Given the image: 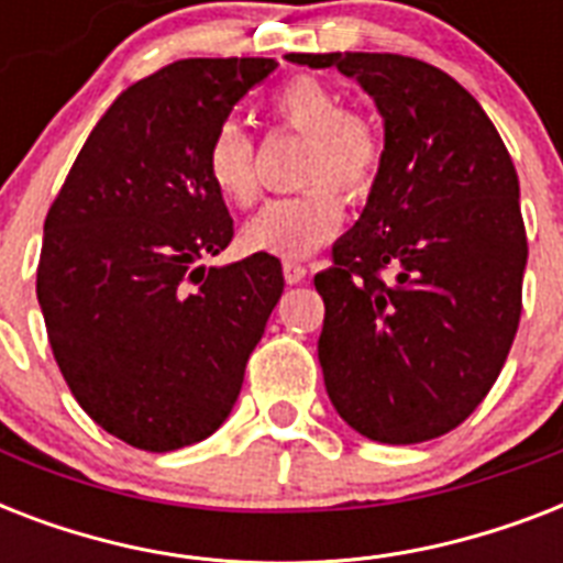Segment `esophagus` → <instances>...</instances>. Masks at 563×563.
Wrapping results in <instances>:
<instances>
[{
	"instance_id": "1",
	"label": "esophagus",
	"mask_w": 563,
	"mask_h": 563,
	"mask_svg": "<svg viewBox=\"0 0 563 563\" xmlns=\"http://www.w3.org/2000/svg\"><path fill=\"white\" fill-rule=\"evenodd\" d=\"M283 277H286V283H289V286H295V283L307 280V268H303L300 263H291V260H286V263H283Z\"/></svg>"
}]
</instances>
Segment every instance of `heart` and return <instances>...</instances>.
I'll return each mask as SVG.
<instances>
[{
    "mask_svg": "<svg viewBox=\"0 0 563 563\" xmlns=\"http://www.w3.org/2000/svg\"><path fill=\"white\" fill-rule=\"evenodd\" d=\"M272 113L277 125L307 136L300 184L309 189L265 203L245 224L242 242L260 254L309 256L342 230L344 198L338 190L360 201L376 187L385 161L383 136L365 117L347 113L330 84L309 75L274 92ZM207 178L233 207L254 203L260 192L254 140L233 119L221 122L207 145Z\"/></svg>",
    "mask_w": 563,
    "mask_h": 563,
    "instance_id": "heart-1",
    "label": "heart"
}]
</instances>
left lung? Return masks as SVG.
Instances as JSON below:
<instances>
[{"label": "left lung", "instance_id": "left-lung-1", "mask_svg": "<svg viewBox=\"0 0 563 563\" xmlns=\"http://www.w3.org/2000/svg\"><path fill=\"white\" fill-rule=\"evenodd\" d=\"M286 60L356 78L385 128L379 180L316 274L327 394L379 444L444 435L497 383L520 324L529 245L515 163L438 66L379 52Z\"/></svg>", "mask_w": 563, "mask_h": 563}]
</instances>
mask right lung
Here are the masks:
<instances>
[{
	"mask_svg": "<svg viewBox=\"0 0 563 563\" xmlns=\"http://www.w3.org/2000/svg\"><path fill=\"white\" fill-rule=\"evenodd\" d=\"M274 69L272 57H189L131 84L48 207V344L81 409L136 450H180L228 420L283 295L272 254L195 265L233 239L207 145Z\"/></svg>",
	"mask_w": 563,
	"mask_h": 563,
	"instance_id": "right-lung-1",
	"label": "right lung"
}]
</instances>
